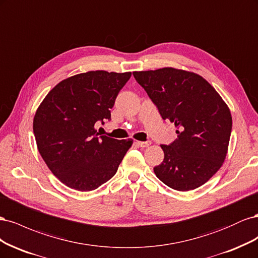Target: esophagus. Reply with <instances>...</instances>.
Segmentation results:
<instances>
[{
	"label": "esophagus",
	"mask_w": 258,
	"mask_h": 258,
	"mask_svg": "<svg viewBox=\"0 0 258 258\" xmlns=\"http://www.w3.org/2000/svg\"><path fill=\"white\" fill-rule=\"evenodd\" d=\"M137 144H138L140 147H147V146H150V145L152 144V142H151V141H145V142L138 141Z\"/></svg>",
	"instance_id": "obj_1"
}]
</instances>
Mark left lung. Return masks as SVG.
<instances>
[{
  "label": "left lung",
  "instance_id": "obj_1",
  "mask_svg": "<svg viewBox=\"0 0 258 258\" xmlns=\"http://www.w3.org/2000/svg\"><path fill=\"white\" fill-rule=\"evenodd\" d=\"M162 119L177 128V139L161 145L165 158L154 172L175 190L204 185L227 154L232 119L229 108L204 77L173 68L134 72Z\"/></svg>",
  "mask_w": 258,
  "mask_h": 258
}]
</instances>
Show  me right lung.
I'll use <instances>...</instances> for the list:
<instances>
[{
    "instance_id": "1",
    "label": "right lung",
    "mask_w": 258,
    "mask_h": 258,
    "mask_svg": "<svg viewBox=\"0 0 258 258\" xmlns=\"http://www.w3.org/2000/svg\"><path fill=\"white\" fill-rule=\"evenodd\" d=\"M131 72L90 71L60 82L38 106L33 132L51 172L70 188L90 191L117 172L132 140L99 136Z\"/></svg>"
}]
</instances>
